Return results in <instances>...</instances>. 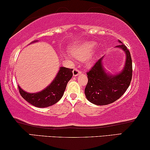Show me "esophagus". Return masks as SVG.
Here are the masks:
<instances>
[{
    "mask_svg": "<svg viewBox=\"0 0 150 150\" xmlns=\"http://www.w3.org/2000/svg\"><path fill=\"white\" fill-rule=\"evenodd\" d=\"M81 73V70H79L77 69V68H75L73 70V75L74 76H77L79 74H80Z\"/></svg>",
    "mask_w": 150,
    "mask_h": 150,
    "instance_id": "34e87169",
    "label": "esophagus"
}]
</instances>
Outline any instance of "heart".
I'll list each match as a JSON object with an SVG mask.
<instances>
[{"label": "heart", "mask_w": 150, "mask_h": 150, "mask_svg": "<svg viewBox=\"0 0 150 150\" xmlns=\"http://www.w3.org/2000/svg\"><path fill=\"white\" fill-rule=\"evenodd\" d=\"M95 49V44L93 42H86L80 46L76 47L71 49L74 56L79 60H85L93 52Z\"/></svg>", "instance_id": "1"}]
</instances>
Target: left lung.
Returning a JSON list of instances; mask_svg holds the SVG:
<instances>
[{
    "instance_id": "1",
    "label": "left lung",
    "mask_w": 150,
    "mask_h": 150,
    "mask_svg": "<svg viewBox=\"0 0 150 150\" xmlns=\"http://www.w3.org/2000/svg\"><path fill=\"white\" fill-rule=\"evenodd\" d=\"M116 46L126 53V62L122 71L116 75L107 74L103 67V58L99 59L87 72L88 81L85 88L88 100L98 106L110 104L124 95L132 79V60L130 52L125 44Z\"/></svg>"
}]
</instances>
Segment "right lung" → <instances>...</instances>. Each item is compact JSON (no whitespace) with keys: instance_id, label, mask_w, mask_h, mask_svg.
I'll list each match as a JSON object with an SVG mask.
<instances>
[{"instance_id":"add662e5","label":"right lung","mask_w":150,"mask_h":150,"mask_svg":"<svg viewBox=\"0 0 150 150\" xmlns=\"http://www.w3.org/2000/svg\"><path fill=\"white\" fill-rule=\"evenodd\" d=\"M37 41H34V42ZM72 71L73 69L63 67H60L52 83L42 91L37 93H28L18 86L20 95L28 102L38 108L52 106L62 98L67 83L73 76Z\"/></svg>"}]
</instances>
